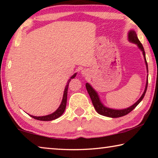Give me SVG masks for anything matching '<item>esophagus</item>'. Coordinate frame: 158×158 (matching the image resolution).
Returning <instances> with one entry per match:
<instances>
[{
  "label": "esophagus",
  "instance_id": "esophagus-1",
  "mask_svg": "<svg viewBox=\"0 0 158 158\" xmlns=\"http://www.w3.org/2000/svg\"><path fill=\"white\" fill-rule=\"evenodd\" d=\"M81 74H82L83 77H87V76L89 75V71L87 69H84L81 71Z\"/></svg>",
  "mask_w": 158,
  "mask_h": 158
}]
</instances>
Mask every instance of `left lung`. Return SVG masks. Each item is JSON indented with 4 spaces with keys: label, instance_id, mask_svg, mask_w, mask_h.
<instances>
[{
    "label": "left lung",
    "instance_id": "1",
    "mask_svg": "<svg viewBox=\"0 0 158 158\" xmlns=\"http://www.w3.org/2000/svg\"><path fill=\"white\" fill-rule=\"evenodd\" d=\"M128 40H129V42H132V43L137 44V47H139V49L141 52H142V53L143 55V58H144V60H145V63L146 65L147 73H148V64H147V62H146V53H145V52H144L143 45L141 44L140 41L139 40L137 35V33H136V32L134 30H130L129 32H128ZM147 86H148V74H147V79H146L145 89H144V91L142 95L141 96V98L139 99V100L136 102L134 105L129 106V107L125 108L123 109H114L109 108V107H107V106L104 105L103 103L100 100V97H99L98 93H97V91H96V90L93 89V88L91 86V85L89 84V83H86V84H85V87H86L87 91H88V93H89L90 99H91L92 103H93V106H94L96 111H97L99 114L102 115V116H105L110 117V118L121 117V116H125V115L129 114L130 111H132L133 109H135L136 106H137L140 103V102L143 100L144 95H145V94H146Z\"/></svg>",
    "mask_w": 158,
    "mask_h": 158
}]
</instances>
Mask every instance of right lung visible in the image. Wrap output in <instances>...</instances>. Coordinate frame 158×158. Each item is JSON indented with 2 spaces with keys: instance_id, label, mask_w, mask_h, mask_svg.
<instances>
[{
  "instance_id": "obj_1",
  "label": "right lung",
  "mask_w": 158,
  "mask_h": 158,
  "mask_svg": "<svg viewBox=\"0 0 158 158\" xmlns=\"http://www.w3.org/2000/svg\"><path fill=\"white\" fill-rule=\"evenodd\" d=\"M77 73H74L73 76L70 77V79L68 80V83L65 85V90H64L63 93V96L62 99V102H61L60 106H58V108L54 112H53L52 114L47 115V116H32V115L29 114V116H31L33 118L36 120H39V121H53V120H55L59 118L61 115H62L64 111H65V109L66 107V104H67V95H68V85L69 83L71 81V79H74V77H76Z\"/></svg>"
}]
</instances>
